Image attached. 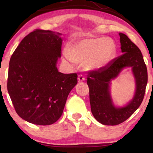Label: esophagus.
<instances>
[{
	"label": "esophagus",
	"instance_id": "1",
	"mask_svg": "<svg viewBox=\"0 0 153 153\" xmlns=\"http://www.w3.org/2000/svg\"><path fill=\"white\" fill-rule=\"evenodd\" d=\"M85 77L83 76V75H81V74H80V75H79V76H78V80L79 81H84L85 80Z\"/></svg>",
	"mask_w": 153,
	"mask_h": 153
}]
</instances>
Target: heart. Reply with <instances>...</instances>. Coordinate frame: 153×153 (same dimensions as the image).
<instances>
[{
    "label": "heart",
    "instance_id": "obj_1",
    "mask_svg": "<svg viewBox=\"0 0 153 153\" xmlns=\"http://www.w3.org/2000/svg\"><path fill=\"white\" fill-rule=\"evenodd\" d=\"M116 52V46L112 39H83L69 44L65 58L70 62H83L86 70H94L109 63Z\"/></svg>",
    "mask_w": 153,
    "mask_h": 153
}]
</instances>
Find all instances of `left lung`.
<instances>
[{"label": "left lung", "instance_id": "1", "mask_svg": "<svg viewBox=\"0 0 153 153\" xmlns=\"http://www.w3.org/2000/svg\"><path fill=\"white\" fill-rule=\"evenodd\" d=\"M122 55L97 71L88 75L91 112L98 122L106 125H116L128 119L143 101L148 82L147 68L141 51L124 33H119ZM131 67L135 77V95L126 105H114L110 92V81L124 68Z\"/></svg>", "mask_w": 153, "mask_h": 153}]
</instances>
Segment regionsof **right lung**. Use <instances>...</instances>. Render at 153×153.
I'll use <instances>...</instances> for the list:
<instances>
[{
  "mask_svg": "<svg viewBox=\"0 0 153 153\" xmlns=\"http://www.w3.org/2000/svg\"><path fill=\"white\" fill-rule=\"evenodd\" d=\"M61 33L36 29L26 35L10 58L7 91L19 116L27 122L49 125L62 116L77 74L58 72Z\"/></svg>",
  "mask_w": 153,
  "mask_h": 153,
  "instance_id": "obj_1",
  "label": "right lung"
}]
</instances>
